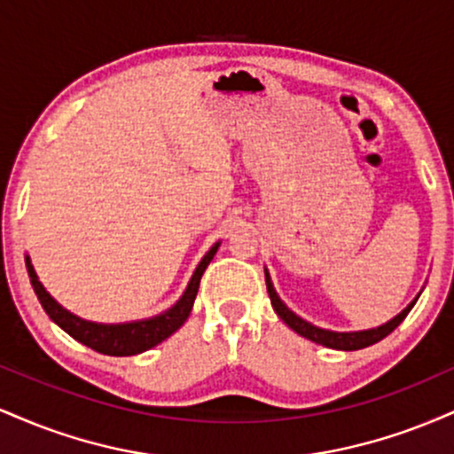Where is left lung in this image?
Segmentation results:
<instances>
[{"label": "left lung", "mask_w": 454, "mask_h": 454, "mask_svg": "<svg viewBox=\"0 0 454 454\" xmlns=\"http://www.w3.org/2000/svg\"><path fill=\"white\" fill-rule=\"evenodd\" d=\"M264 278H267V290H269L270 305H273V309L278 311V316L281 317V320H284L286 325L293 328L294 333H299L301 337H305V340L320 343V346L333 348V350L352 352V350H361V348L373 346V343H378L380 340H384V337L390 335V333H393L395 328H397L401 322L405 320V316L410 314V309H411V307H414L416 301H419V299H414L408 307H405L403 311H401L399 316H395L393 320L387 322V325H382V326H378V328H372V331L335 333V331H325V328H317L314 325H309V322H305L303 317H299L296 314H293V311H290L288 307L281 303V299L278 296V293H275L273 284H270L269 273H264Z\"/></svg>", "instance_id": "obj_1"}]
</instances>
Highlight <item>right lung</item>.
I'll return each mask as SVG.
<instances>
[{"label":"right lung","instance_id":"right-lung-1","mask_svg":"<svg viewBox=\"0 0 454 454\" xmlns=\"http://www.w3.org/2000/svg\"><path fill=\"white\" fill-rule=\"evenodd\" d=\"M215 252L217 245L211 247V252L202 258L200 264H198L194 278H192L190 286H187L185 294L181 296V301L173 307V309H168L161 316L151 317V320L129 322V325H96V322H87L72 316L70 311H66L53 296L46 293L44 286L38 281V275H35L34 267H31L29 258H25V262H27V273L31 286H34V293L38 294L40 305L44 307V311L49 314V317L55 325H59L67 335L74 337L76 341L91 348V350L108 354V356H132V354H140L149 350V348L158 346V343L164 341L166 337L173 335L176 328L184 326L192 307H194V299L198 293V286H200L202 273L209 267Z\"/></svg>","mask_w":454,"mask_h":454}]
</instances>
